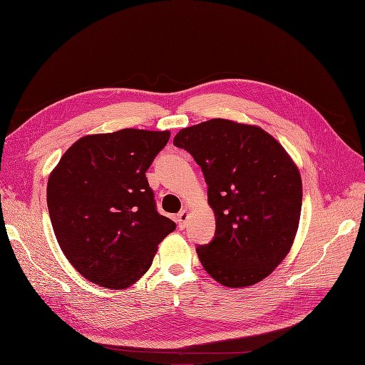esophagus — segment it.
<instances>
[{"label":"esophagus","mask_w":365,"mask_h":365,"mask_svg":"<svg viewBox=\"0 0 365 365\" xmlns=\"http://www.w3.org/2000/svg\"><path fill=\"white\" fill-rule=\"evenodd\" d=\"M187 219H189V212L187 210H182V212L178 215V225L180 229H183L186 226Z\"/></svg>","instance_id":"1"}]
</instances>
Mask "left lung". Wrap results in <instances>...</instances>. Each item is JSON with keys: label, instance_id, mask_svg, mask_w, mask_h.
Segmentation results:
<instances>
[{"label": "left lung", "instance_id": "obj_1", "mask_svg": "<svg viewBox=\"0 0 365 365\" xmlns=\"http://www.w3.org/2000/svg\"><path fill=\"white\" fill-rule=\"evenodd\" d=\"M173 143L201 167L216 217L213 241L197 248L204 269L226 287L264 279L300 220L302 179L289 153L260 127L223 118L182 128Z\"/></svg>", "mask_w": 365, "mask_h": 365}]
</instances>
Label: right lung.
Here are the masks:
<instances>
[{
    "mask_svg": "<svg viewBox=\"0 0 365 365\" xmlns=\"http://www.w3.org/2000/svg\"><path fill=\"white\" fill-rule=\"evenodd\" d=\"M170 131L124 128L76 140L51 171L47 205L69 263L88 281L121 290L146 274L176 223L157 212L146 170Z\"/></svg>",
    "mask_w": 365,
    "mask_h": 365,
    "instance_id": "right-lung-1",
    "label": "right lung"
}]
</instances>
